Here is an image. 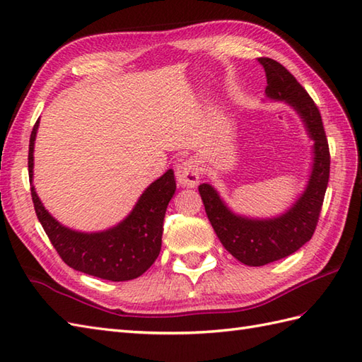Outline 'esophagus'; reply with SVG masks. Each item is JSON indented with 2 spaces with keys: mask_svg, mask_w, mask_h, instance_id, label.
I'll use <instances>...</instances> for the list:
<instances>
[{
  "mask_svg": "<svg viewBox=\"0 0 362 362\" xmlns=\"http://www.w3.org/2000/svg\"><path fill=\"white\" fill-rule=\"evenodd\" d=\"M175 179L180 187L187 188H196L199 185L200 179V171H199V163L194 158H187L175 168Z\"/></svg>",
  "mask_w": 362,
  "mask_h": 362,
  "instance_id": "esophagus-1",
  "label": "esophagus"
}]
</instances>
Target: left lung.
Returning a JSON list of instances; mask_svg holds the SVG:
<instances>
[{
  "label": "left lung",
  "mask_w": 362,
  "mask_h": 362,
  "mask_svg": "<svg viewBox=\"0 0 362 362\" xmlns=\"http://www.w3.org/2000/svg\"><path fill=\"white\" fill-rule=\"evenodd\" d=\"M267 74L265 98L282 102L295 111L312 146V171L304 191L288 209L273 217L238 214L213 185L199 187L209 222L225 250L239 262L262 267L287 257L312 239L330 175V153L321 114L307 90L285 67L272 58H259Z\"/></svg>",
  "instance_id": "obj_1"
}]
</instances>
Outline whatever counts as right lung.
<instances>
[{
    "instance_id": "obj_1",
    "label": "right lung",
    "mask_w": 362,
    "mask_h": 362,
    "mask_svg": "<svg viewBox=\"0 0 362 362\" xmlns=\"http://www.w3.org/2000/svg\"><path fill=\"white\" fill-rule=\"evenodd\" d=\"M40 119L29 141V180L40 223L64 264L100 279L122 282L141 276L162 248L163 217L175 192L174 171L168 170L141 192L131 213L103 231H77L58 222L40 200L33 180V146Z\"/></svg>"
}]
</instances>
